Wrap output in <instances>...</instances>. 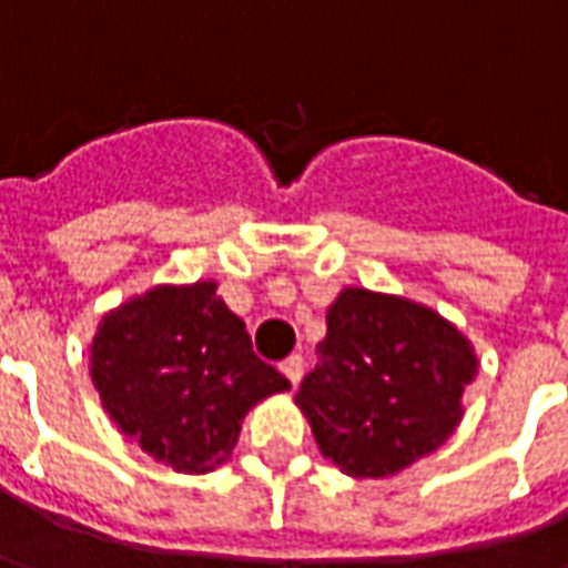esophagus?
Instances as JSON below:
<instances>
[{"instance_id": "1", "label": "esophagus", "mask_w": 568, "mask_h": 568, "mask_svg": "<svg viewBox=\"0 0 568 568\" xmlns=\"http://www.w3.org/2000/svg\"><path fill=\"white\" fill-rule=\"evenodd\" d=\"M280 371H283L285 377H288V381H292V386H297V383H301V377H304V356H288V358H283V362H280Z\"/></svg>"}]
</instances>
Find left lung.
Here are the masks:
<instances>
[{"label":"left lung","instance_id":"left-lung-1","mask_svg":"<svg viewBox=\"0 0 568 568\" xmlns=\"http://www.w3.org/2000/svg\"><path fill=\"white\" fill-rule=\"evenodd\" d=\"M295 402L322 456L353 477H389L438 450L463 419L477 356L435 310L368 288L328 307Z\"/></svg>","mask_w":568,"mask_h":568}]
</instances>
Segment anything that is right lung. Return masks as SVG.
Returning <instances> with one entry per match:
<instances>
[{
  "label": "right lung",
  "instance_id": "add662e5",
  "mask_svg": "<svg viewBox=\"0 0 568 568\" xmlns=\"http://www.w3.org/2000/svg\"><path fill=\"white\" fill-rule=\"evenodd\" d=\"M91 377L112 423L182 475L222 465L248 407L288 389L215 283L158 285L103 316Z\"/></svg>",
  "mask_w": 568,
  "mask_h": 568
}]
</instances>
